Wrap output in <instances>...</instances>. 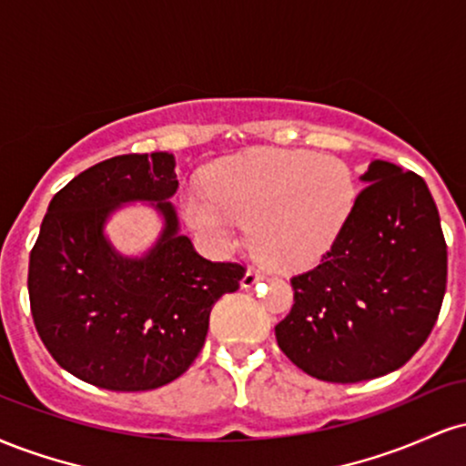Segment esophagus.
I'll return each mask as SVG.
<instances>
[{
    "instance_id": "esophagus-1",
    "label": "esophagus",
    "mask_w": 466,
    "mask_h": 466,
    "mask_svg": "<svg viewBox=\"0 0 466 466\" xmlns=\"http://www.w3.org/2000/svg\"><path fill=\"white\" fill-rule=\"evenodd\" d=\"M263 278H265L263 271L256 269V267H249V269L245 271L243 280H240V287H243V289H249V287H254L256 282H258V280H263Z\"/></svg>"
}]
</instances>
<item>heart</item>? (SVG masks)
Here are the masks:
<instances>
[{
    "label": "heart",
    "instance_id": "1",
    "mask_svg": "<svg viewBox=\"0 0 466 466\" xmlns=\"http://www.w3.org/2000/svg\"><path fill=\"white\" fill-rule=\"evenodd\" d=\"M357 195L355 173L341 157L263 148L218 164L208 190L186 188L181 212L206 243L226 251L251 223L260 258L278 269H302L339 240Z\"/></svg>",
    "mask_w": 466,
    "mask_h": 466
}]
</instances>
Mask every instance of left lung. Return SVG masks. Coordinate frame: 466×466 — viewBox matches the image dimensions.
Segmentation results:
<instances>
[{
  "label": "left lung",
  "instance_id": "left-lung-1",
  "mask_svg": "<svg viewBox=\"0 0 466 466\" xmlns=\"http://www.w3.org/2000/svg\"><path fill=\"white\" fill-rule=\"evenodd\" d=\"M349 226L322 263L291 278L280 350L330 383L394 372L425 344L447 289V243L425 179L374 159Z\"/></svg>",
  "mask_w": 466,
  "mask_h": 466
}]
</instances>
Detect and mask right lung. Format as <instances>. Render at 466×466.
<instances>
[{"label":"right lung","instance_id":"obj_1","mask_svg":"<svg viewBox=\"0 0 466 466\" xmlns=\"http://www.w3.org/2000/svg\"><path fill=\"white\" fill-rule=\"evenodd\" d=\"M177 188L175 155L157 151L105 159L52 197L30 251V309L46 349L80 381L116 392L175 381L201 352L215 302L238 289L245 267L206 260L179 232ZM136 200L163 217V232L125 257L104 228Z\"/></svg>","mask_w":466,"mask_h":466}]
</instances>
